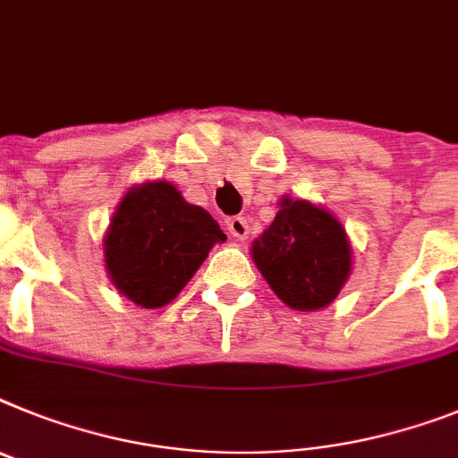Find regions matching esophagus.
I'll use <instances>...</instances> for the list:
<instances>
[{"mask_svg": "<svg viewBox=\"0 0 458 458\" xmlns=\"http://www.w3.org/2000/svg\"><path fill=\"white\" fill-rule=\"evenodd\" d=\"M226 229H229V233H232L233 238H238V241H245L250 233L248 220H245V217H241V215L226 217Z\"/></svg>", "mask_w": 458, "mask_h": 458, "instance_id": "1", "label": "esophagus"}]
</instances>
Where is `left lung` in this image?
Masks as SVG:
<instances>
[{
	"mask_svg": "<svg viewBox=\"0 0 458 458\" xmlns=\"http://www.w3.org/2000/svg\"><path fill=\"white\" fill-rule=\"evenodd\" d=\"M261 276L289 308L312 312L329 306L352 271V248L329 210L303 199H280V210L252 243Z\"/></svg>",
	"mask_w": 458,
	"mask_h": 458,
	"instance_id": "1",
	"label": "left lung"
}]
</instances>
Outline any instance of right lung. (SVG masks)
<instances>
[{"instance_id": "add662e5", "label": "right lung", "mask_w": 458, "mask_h": 458, "mask_svg": "<svg viewBox=\"0 0 458 458\" xmlns=\"http://www.w3.org/2000/svg\"><path fill=\"white\" fill-rule=\"evenodd\" d=\"M226 241L201 206L171 182L136 185L117 203L104 238L106 271L120 294L140 308H162L191 280L215 243Z\"/></svg>"}]
</instances>
